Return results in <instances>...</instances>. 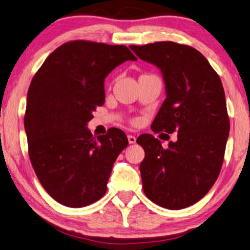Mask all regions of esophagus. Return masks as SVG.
Returning <instances> with one entry per match:
<instances>
[{
  "label": "esophagus",
  "mask_w": 250,
  "mask_h": 250,
  "mask_svg": "<svg viewBox=\"0 0 250 250\" xmlns=\"http://www.w3.org/2000/svg\"><path fill=\"white\" fill-rule=\"evenodd\" d=\"M136 140H137V138H136L135 136L128 135V141H129V144H136Z\"/></svg>",
  "instance_id": "esophagus-1"
}]
</instances>
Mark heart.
<instances>
[{
    "instance_id": "1",
    "label": "heart",
    "mask_w": 250,
    "mask_h": 250,
    "mask_svg": "<svg viewBox=\"0 0 250 250\" xmlns=\"http://www.w3.org/2000/svg\"><path fill=\"white\" fill-rule=\"evenodd\" d=\"M132 124H137V120H132Z\"/></svg>"
}]
</instances>
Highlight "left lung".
I'll return each mask as SVG.
<instances>
[{"instance_id": "8db88e82", "label": "left lung", "mask_w": 250, "mask_h": 250, "mask_svg": "<svg viewBox=\"0 0 250 250\" xmlns=\"http://www.w3.org/2000/svg\"><path fill=\"white\" fill-rule=\"evenodd\" d=\"M130 48L162 70L166 99L151 129L177 132L164 148L149 133L138 137L144 148L143 188L152 202L170 210L196 203L220 174L230 121L221 80L199 50L188 44L158 42Z\"/></svg>"}]
</instances>
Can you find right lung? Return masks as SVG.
Returning <instances> with one entry per match:
<instances>
[{
	"label": "right lung",
	"mask_w": 250,
	"mask_h": 250,
	"mask_svg": "<svg viewBox=\"0 0 250 250\" xmlns=\"http://www.w3.org/2000/svg\"><path fill=\"white\" fill-rule=\"evenodd\" d=\"M136 59L122 44L74 40L55 49L33 76L24 115L30 162L42 188L62 206L83 208L105 194L128 139L117 128L95 138L86 125L105 100L104 78Z\"/></svg>",
	"instance_id": "right-lung-1"
}]
</instances>
